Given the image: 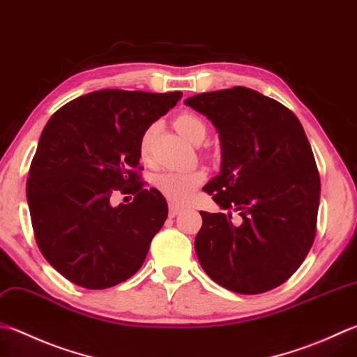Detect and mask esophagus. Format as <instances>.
<instances>
[{"mask_svg": "<svg viewBox=\"0 0 357 357\" xmlns=\"http://www.w3.org/2000/svg\"><path fill=\"white\" fill-rule=\"evenodd\" d=\"M181 211H183V208H181V207L170 204V207H169V216H170V218H174V216H178L181 213Z\"/></svg>", "mask_w": 357, "mask_h": 357, "instance_id": "1", "label": "esophagus"}]
</instances>
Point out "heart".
Instances as JSON below:
<instances>
[{
	"mask_svg": "<svg viewBox=\"0 0 357 357\" xmlns=\"http://www.w3.org/2000/svg\"><path fill=\"white\" fill-rule=\"evenodd\" d=\"M174 128L183 137L193 141L195 137L201 132L206 135V125L201 119L193 113H181L174 117ZM153 128L146 130L141 139V145H139V151L144 159L149 158L150 153V141H151ZM206 179V173L202 170H165L158 173L153 178V185L156 187L159 193H162L167 199L172 202H185L193 197L197 188L202 181Z\"/></svg>",
	"mask_w": 357,
	"mask_h": 357,
	"instance_id": "b5f03b06",
	"label": "heart"
}]
</instances>
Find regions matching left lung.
I'll return each instance as SVG.
<instances>
[{
  "mask_svg": "<svg viewBox=\"0 0 357 357\" xmlns=\"http://www.w3.org/2000/svg\"><path fill=\"white\" fill-rule=\"evenodd\" d=\"M213 123L221 170L204 185L229 213L201 212V268L238 294H261L294 274L316 236L320 178L296 114L244 86L184 100ZM243 221L231 222V212Z\"/></svg>",
  "mask_w": 357,
  "mask_h": 357,
  "instance_id": "1",
  "label": "left lung"
}]
</instances>
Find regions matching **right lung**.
Segmentation results:
<instances>
[{"mask_svg": "<svg viewBox=\"0 0 357 357\" xmlns=\"http://www.w3.org/2000/svg\"><path fill=\"white\" fill-rule=\"evenodd\" d=\"M183 97L100 89L66 103L41 132L26 195L41 254L69 282L105 289L135 275L169 215L135 172L144 132ZM116 190L135 198L110 204Z\"/></svg>", "mask_w": 357, "mask_h": 357, "instance_id": "add662e5", "label": "right lung"}]
</instances>
